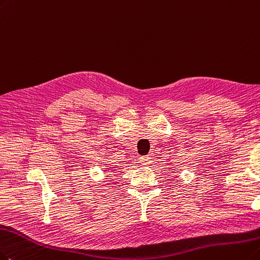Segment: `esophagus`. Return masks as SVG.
Returning a JSON list of instances; mask_svg holds the SVG:
<instances>
[{
	"mask_svg": "<svg viewBox=\"0 0 260 260\" xmlns=\"http://www.w3.org/2000/svg\"><path fill=\"white\" fill-rule=\"evenodd\" d=\"M140 162L142 163V165H149L151 163V158L148 157V155H145V157L140 158Z\"/></svg>",
	"mask_w": 260,
	"mask_h": 260,
	"instance_id": "obj_1",
	"label": "esophagus"
}]
</instances>
